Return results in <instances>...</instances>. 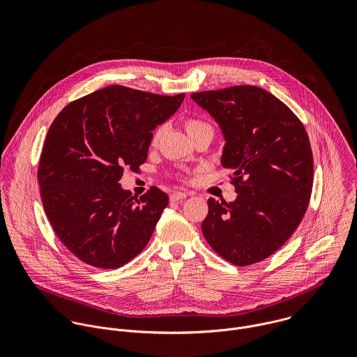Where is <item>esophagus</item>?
<instances>
[{
    "label": "esophagus",
    "instance_id": "34e87169",
    "mask_svg": "<svg viewBox=\"0 0 357 357\" xmlns=\"http://www.w3.org/2000/svg\"><path fill=\"white\" fill-rule=\"evenodd\" d=\"M187 197H188V194H185V192H174V194L170 195V201L172 202H180V201L185 199Z\"/></svg>",
    "mask_w": 357,
    "mask_h": 357
}]
</instances>
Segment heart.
Returning <instances> with one entry per match:
<instances>
[{
    "mask_svg": "<svg viewBox=\"0 0 357 357\" xmlns=\"http://www.w3.org/2000/svg\"><path fill=\"white\" fill-rule=\"evenodd\" d=\"M184 128L187 130V133L190 135V137L194 140L197 139L198 136L201 135H210L213 137V133H214V129L213 126L204 119V118H199V116H187L184 119ZM163 132V128H158L155 130L153 136V144H156L160 135Z\"/></svg>",
    "mask_w": 357,
    "mask_h": 357,
    "instance_id": "heart-1",
    "label": "heart"
}]
</instances>
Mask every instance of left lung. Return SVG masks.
Listing matches in <instances>:
<instances>
[{"instance_id": "left-lung-1", "label": "left lung", "mask_w": 357, "mask_h": 357, "mask_svg": "<svg viewBox=\"0 0 357 357\" xmlns=\"http://www.w3.org/2000/svg\"><path fill=\"white\" fill-rule=\"evenodd\" d=\"M191 98L221 126V163L234 172L238 192L231 204L207 201L204 239L234 265L259 262L289 241L309 206L313 155L305 128L284 102L253 85Z\"/></svg>"}]
</instances>
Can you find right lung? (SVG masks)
<instances>
[{
    "instance_id": "1",
    "label": "right lung",
    "mask_w": 357,
    "mask_h": 357,
    "mask_svg": "<svg viewBox=\"0 0 357 357\" xmlns=\"http://www.w3.org/2000/svg\"><path fill=\"white\" fill-rule=\"evenodd\" d=\"M184 98L111 85L52 122L38 166L41 201L56 236L82 262L115 269L147 246L169 197L151 187L136 199L119 180L125 169L140 170L153 129Z\"/></svg>"
}]
</instances>
